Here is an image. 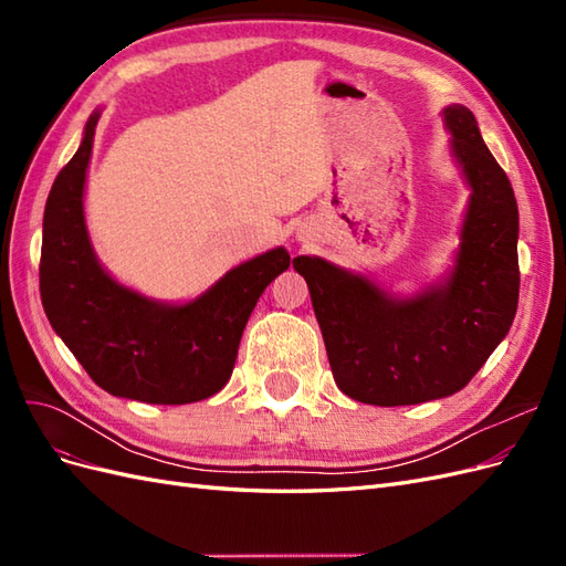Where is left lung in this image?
<instances>
[{"mask_svg":"<svg viewBox=\"0 0 566 566\" xmlns=\"http://www.w3.org/2000/svg\"><path fill=\"white\" fill-rule=\"evenodd\" d=\"M470 200L453 266L399 297L323 256H295L310 285L333 378L349 399L413 406L465 387L507 335L520 300L515 191L470 108L441 113Z\"/></svg>","mask_w":566,"mask_h":566,"instance_id":"8db88e82","label":"left lung"}]
</instances>
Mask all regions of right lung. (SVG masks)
Returning a JSON list of instances; mask_svg holds the SVG:
<instances>
[{"label": "right lung", "instance_id": "add662e5", "mask_svg": "<svg viewBox=\"0 0 566 566\" xmlns=\"http://www.w3.org/2000/svg\"><path fill=\"white\" fill-rule=\"evenodd\" d=\"M101 111L51 186L44 224L40 293L51 328L90 378L113 397L179 406L224 387L256 300L290 266L273 248L227 271L191 302L150 300L101 266L84 219V184ZM295 262V260H293Z\"/></svg>", "mask_w": 566, "mask_h": 566}]
</instances>
